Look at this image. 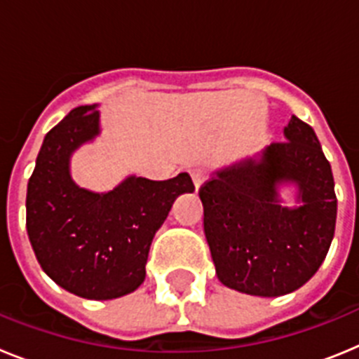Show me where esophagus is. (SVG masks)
Segmentation results:
<instances>
[{
    "label": "esophagus",
    "instance_id": "obj_1",
    "mask_svg": "<svg viewBox=\"0 0 359 359\" xmlns=\"http://www.w3.org/2000/svg\"><path fill=\"white\" fill-rule=\"evenodd\" d=\"M190 176H192V182H194L196 189L199 190V187H201L203 183L207 182L208 174H207V170L203 169V167H196V169L190 170Z\"/></svg>",
    "mask_w": 359,
    "mask_h": 359
}]
</instances>
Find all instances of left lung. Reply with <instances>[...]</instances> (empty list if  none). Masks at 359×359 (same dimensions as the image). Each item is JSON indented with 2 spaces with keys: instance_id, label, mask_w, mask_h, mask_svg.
<instances>
[{
  "instance_id": "obj_1",
  "label": "left lung",
  "mask_w": 359,
  "mask_h": 359,
  "mask_svg": "<svg viewBox=\"0 0 359 359\" xmlns=\"http://www.w3.org/2000/svg\"><path fill=\"white\" fill-rule=\"evenodd\" d=\"M286 142L214 172L199 189L215 273L224 286L280 297L318 271L334 237L338 201L331 163L311 126L291 116ZM293 182L301 207L280 205Z\"/></svg>"
}]
</instances>
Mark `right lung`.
<instances>
[{
  "instance_id": "right-lung-1",
  "label": "right lung",
  "mask_w": 359,
  "mask_h": 359,
  "mask_svg": "<svg viewBox=\"0 0 359 359\" xmlns=\"http://www.w3.org/2000/svg\"><path fill=\"white\" fill-rule=\"evenodd\" d=\"M98 133L93 104L72 109L44 136L28 180L27 231L55 284L77 297L111 300L144 282L152 237L177 196L194 192V183L182 172L165 182L129 176L102 194L81 189L69 158Z\"/></svg>"
}]
</instances>
